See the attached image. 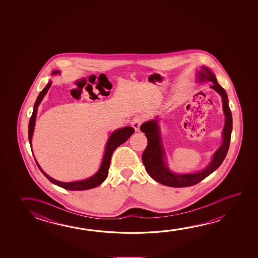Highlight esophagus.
<instances>
[{
    "label": "esophagus",
    "mask_w": 258,
    "mask_h": 258,
    "mask_svg": "<svg viewBox=\"0 0 258 258\" xmlns=\"http://www.w3.org/2000/svg\"><path fill=\"white\" fill-rule=\"evenodd\" d=\"M143 120L144 118L141 117V116H137V117L132 119L131 125H132V127L135 128L136 131H140V126H141V124L143 122Z\"/></svg>",
    "instance_id": "1"
}]
</instances>
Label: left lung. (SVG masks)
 Here are the masks:
<instances>
[{"mask_svg":"<svg viewBox=\"0 0 258 258\" xmlns=\"http://www.w3.org/2000/svg\"><path fill=\"white\" fill-rule=\"evenodd\" d=\"M200 81H209L212 83L211 87L214 89L222 98L224 114H225V126L223 128V141L220 148L214 153L212 160L207 167L203 171L195 173H175L170 171L165 163V153L161 141L160 130L157 122V118L148 120L143 123L140 131L145 133L148 139V146L142 155L145 168L148 174L163 185L170 187H188L195 185L203 181L211 173L220 167L222 164L230 144V137L232 131V114L228 106V95L219 83L217 82L214 74L209 70V68H202L198 73Z\"/></svg>","mask_w":258,"mask_h":258,"instance_id":"8db88e82","label":"left lung"}]
</instances>
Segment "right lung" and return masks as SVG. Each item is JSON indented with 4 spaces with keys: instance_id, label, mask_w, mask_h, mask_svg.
Masks as SVG:
<instances>
[{
    "instance_id": "right-lung-1",
    "label": "right lung",
    "mask_w": 258,
    "mask_h": 258,
    "mask_svg": "<svg viewBox=\"0 0 258 258\" xmlns=\"http://www.w3.org/2000/svg\"><path fill=\"white\" fill-rule=\"evenodd\" d=\"M55 74H59V71H54L53 75H55ZM51 84H52V82L50 81L46 85V87L39 93L38 98L36 100V102H35L33 112H32V115L30 117V123H29V141H30V148H31L32 135H33V131H34L38 106L42 101L45 94L47 93L48 89L50 88ZM134 131H135V130L132 127H124L123 128H119L118 131H113L111 133V135L110 136L107 145H106L105 152H104V156L102 158V165L100 166V169L98 170L97 173L93 175L92 177L85 179L83 181H76V182H63L56 181L55 179L51 178L49 175H47V173L41 169V167L39 166L36 159H35V161H36V164L38 165V168L41 171V173L55 185L60 186L63 189L69 190H89V189H92V188H94L96 186L100 185L102 182L105 181L106 178L108 176V173H109L108 170L110 167V158L112 156V153L114 152L115 149L118 148V146H120L121 144L126 142L130 139V137L134 133Z\"/></svg>"
}]
</instances>
